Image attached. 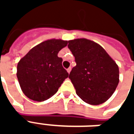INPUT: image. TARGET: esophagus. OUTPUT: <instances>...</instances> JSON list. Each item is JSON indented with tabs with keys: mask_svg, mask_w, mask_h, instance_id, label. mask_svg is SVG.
Returning a JSON list of instances; mask_svg holds the SVG:
<instances>
[{
	"mask_svg": "<svg viewBox=\"0 0 134 134\" xmlns=\"http://www.w3.org/2000/svg\"><path fill=\"white\" fill-rule=\"evenodd\" d=\"M71 69H72V68H71V67H69V68H68V69H67V72H68V73H70V71H71Z\"/></svg>",
	"mask_w": 134,
	"mask_h": 134,
	"instance_id": "esophagus-1",
	"label": "esophagus"
}]
</instances>
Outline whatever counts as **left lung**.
<instances>
[{
    "label": "left lung",
    "instance_id": "left-lung-1",
    "mask_svg": "<svg viewBox=\"0 0 134 134\" xmlns=\"http://www.w3.org/2000/svg\"><path fill=\"white\" fill-rule=\"evenodd\" d=\"M76 66L69 78L77 95L91 105L105 102L116 89L119 82V70L103 47L86 38L68 41Z\"/></svg>",
    "mask_w": 134,
    "mask_h": 134
}]
</instances>
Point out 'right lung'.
I'll list each match as a JSON object with an SVG mask.
<instances>
[{"label":"right lung","mask_w":134,"mask_h":134,"mask_svg":"<svg viewBox=\"0 0 134 134\" xmlns=\"http://www.w3.org/2000/svg\"><path fill=\"white\" fill-rule=\"evenodd\" d=\"M67 41L47 40L38 44L19 61L17 78L23 93L35 101L50 98L58 91L69 74L62 67L59 52Z\"/></svg>","instance_id":"add662e5"}]
</instances>
